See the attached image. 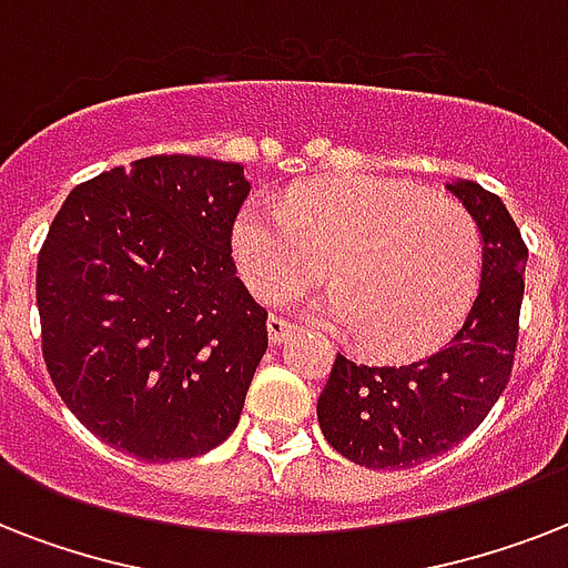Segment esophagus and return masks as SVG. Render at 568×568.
<instances>
[{
	"label": "esophagus",
	"mask_w": 568,
	"mask_h": 568,
	"mask_svg": "<svg viewBox=\"0 0 568 568\" xmlns=\"http://www.w3.org/2000/svg\"><path fill=\"white\" fill-rule=\"evenodd\" d=\"M292 329H294V324L292 321H285L283 315H271V318H267V338H271V345H280V342H285Z\"/></svg>",
	"instance_id": "esophagus-1"
}]
</instances>
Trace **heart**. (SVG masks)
<instances>
[{
  "label": "heart",
  "mask_w": 568,
  "mask_h": 568,
  "mask_svg": "<svg viewBox=\"0 0 568 568\" xmlns=\"http://www.w3.org/2000/svg\"><path fill=\"white\" fill-rule=\"evenodd\" d=\"M232 256L256 297L292 301L329 262L336 283L315 312L356 329L377 356H415L448 336L477 288L480 232L454 200L377 176H329L285 196L250 200Z\"/></svg>",
  "instance_id": "1"
}]
</instances>
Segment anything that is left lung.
<instances>
[{
  "mask_svg": "<svg viewBox=\"0 0 568 568\" xmlns=\"http://www.w3.org/2000/svg\"><path fill=\"white\" fill-rule=\"evenodd\" d=\"M484 239L480 288L466 321L436 354L365 365L338 354L318 397L324 439L356 466L409 468L477 430L510 383L528 247L501 196L448 182Z\"/></svg>",
  "mask_w": 568,
  "mask_h": 568,
  "instance_id": "8db88e82",
  "label": "left lung"
}]
</instances>
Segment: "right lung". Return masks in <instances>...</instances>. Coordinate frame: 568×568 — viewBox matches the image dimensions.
<instances>
[{
  "label": "right lung",
  "mask_w": 568,
  "mask_h": 568,
  "mask_svg": "<svg viewBox=\"0 0 568 568\" xmlns=\"http://www.w3.org/2000/svg\"><path fill=\"white\" fill-rule=\"evenodd\" d=\"M235 162L150 155L82 182L38 256L47 372L79 422L144 459L200 457L241 418L267 312L235 276Z\"/></svg>",
  "instance_id": "obj_1"
}]
</instances>
